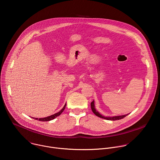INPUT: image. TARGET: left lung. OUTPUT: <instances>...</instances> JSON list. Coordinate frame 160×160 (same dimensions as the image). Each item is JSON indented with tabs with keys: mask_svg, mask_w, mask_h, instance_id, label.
Returning a JSON list of instances; mask_svg holds the SVG:
<instances>
[{
	"mask_svg": "<svg viewBox=\"0 0 160 160\" xmlns=\"http://www.w3.org/2000/svg\"><path fill=\"white\" fill-rule=\"evenodd\" d=\"M90 106H91V109H92V112L95 114L96 116H98V117H100L101 118H104V119L108 120H112V121H114V120H121V119L123 118L124 117H125L127 115H125L115 116V117H104V116H102V115H101V114L98 111H96V109L95 108V105H94V101H93L92 102H91Z\"/></svg>",
	"mask_w": 160,
	"mask_h": 160,
	"instance_id": "left-lung-1",
	"label": "left lung"
}]
</instances>
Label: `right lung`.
<instances>
[{"label": "right lung", "instance_id": "obj_1", "mask_svg": "<svg viewBox=\"0 0 160 160\" xmlns=\"http://www.w3.org/2000/svg\"><path fill=\"white\" fill-rule=\"evenodd\" d=\"M66 104H64V107L62 108V109H61V111H59V112H58L54 114V115H51V116H49V117H45V118H35V119L37 120L41 121V122H48V121H50V120H54V119L56 118L57 117L59 116V115H61V114L62 112V111L64 110V109H65V108H66Z\"/></svg>", "mask_w": 160, "mask_h": 160}]
</instances>
